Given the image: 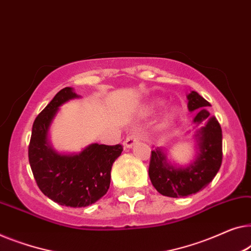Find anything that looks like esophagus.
Masks as SVG:
<instances>
[{"mask_svg": "<svg viewBox=\"0 0 251 251\" xmlns=\"http://www.w3.org/2000/svg\"><path fill=\"white\" fill-rule=\"evenodd\" d=\"M139 136L134 132V133H131L130 136L126 137V139L125 140V143H123V145H125V147L126 148H132L134 145H136L138 141H139Z\"/></svg>", "mask_w": 251, "mask_h": 251, "instance_id": "obj_1", "label": "esophagus"}]
</instances>
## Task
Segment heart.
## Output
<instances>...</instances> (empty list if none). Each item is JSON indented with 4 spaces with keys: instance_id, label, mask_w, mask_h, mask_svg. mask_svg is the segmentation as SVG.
<instances>
[{
    "instance_id": "heart-1",
    "label": "heart",
    "mask_w": 251,
    "mask_h": 251,
    "mask_svg": "<svg viewBox=\"0 0 251 251\" xmlns=\"http://www.w3.org/2000/svg\"><path fill=\"white\" fill-rule=\"evenodd\" d=\"M162 104H163L162 100H156L154 103L155 106H159V105H162ZM179 117H180L179 110H177V108H176V107H170L162 115L161 126H172L176 122V120L179 119Z\"/></svg>"
}]
</instances>
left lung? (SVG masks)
I'll return each mask as SVG.
<instances>
[{
	"instance_id": "8db88e82",
	"label": "left lung",
	"mask_w": 251,
	"mask_h": 251,
	"mask_svg": "<svg viewBox=\"0 0 251 251\" xmlns=\"http://www.w3.org/2000/svg\"><path fill=\"white\" fill-rule=\"evenodd\" d=\"M188 110L196 111L192 123L197 130L195 158L187 165H177L157 147L151 151L150 174L152 186L159 194L180 198L194 195L212 182L222 164V129L215 117L206 110L210 104L197 92L187 95Z\"/></svg>"
}]
</instances>
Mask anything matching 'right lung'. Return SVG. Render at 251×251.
<instances>
[{"mask_svg":"<svg viewBox=\"0 0 251 251\" xmlns=\"http://www.w3.org/2000/svg\"><path fill=\"white\" fill-rule=\"evenodd\" d=\"M74 88L65 87L50 101L32 125L28 157L41 191L59 205L86 207L106 194L111 169L123 151L121 145L90 144L79 152H60L50 143V128L67 101L79 99Z\"/></svg>","mask_w":251,"mask_h":251,"instance_id":"right-lung-1","label":"right lung"}]
</instances>
